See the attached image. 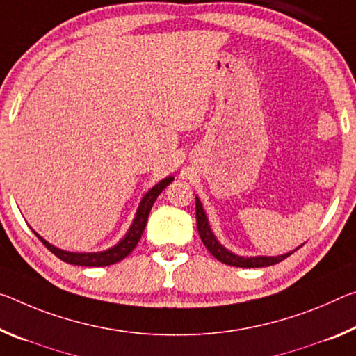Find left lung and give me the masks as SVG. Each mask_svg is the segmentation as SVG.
I'll use <instances>...</instances> for the list:
<instances>
[{
	"label": "left lung",
	"mask_w": 356,
	"mask_h": 356,
	"mask_svg": "<svg viewBox=\"0 0 356 356\" xmlns=\"http://www.w3.org/2000/svg\"><path fill=\"white\" fill-rule=\"evenodd\" d=\"M196 200V225H198V233L200 238L202 241V244L206 245V249L216 257L218 261H222L225 264H229V266H236V268H264V266H273V264L282 261L286 257H290L293 252L300 249H295L293 252L285 253V255H279V257H242L238 255V253H233L228 250L227 247H223L220 244L218 239L213 234V231L211 229V225H209V218L206 216L204 207H202L201 201L198 196H195Z\"/></svg>",
	"instance_id": "left-lung-1"
}]
</instances>
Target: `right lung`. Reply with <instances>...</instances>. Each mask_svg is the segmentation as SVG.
<instances>
[{"label":"right lung","mask_w":356,"mask_h":356,"mask_svg":"<svg viewBox=\"0 0 356 356\" xmlns=\"http://www.w3.org/2000/svg\"><path fill=\"white\" fill-rule=\"evenodd\" d=\"M172 180H174L172 176L165 177L163 180H160V182H158L156 185H154V187H152L147 191V193L143 196V200H140L139 206H138L136 216H134L131 227L128 228L127 234L123 236V238L118 241L115 245H112L106 250H101V252H70V250H63V249H58V247L52 245L50 242H47L44 238H41V236H39L36 231H33V233L38 236V239L41 241L42 244L54 253L55 257L63 259L65 263L77 264V266H109V264L118 263L120 259L128 257L129 253L133 252L134 247L138 245L140 236H143V233H144L145 223H147V218H149L152 206H154V202L158 198V195H160L161 191L172 182Z\"/></svg>","instance_id":"1"}]
</instances>
